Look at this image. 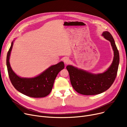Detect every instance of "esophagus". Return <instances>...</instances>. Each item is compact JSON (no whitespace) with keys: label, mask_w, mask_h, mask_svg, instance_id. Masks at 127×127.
<instances>
[{"label":"esophagus","mask_w":127,"mask_h":127,"mask_svg":"<svg viewBox=\"0 0 127 127\" xmlns=\"http://www.w3.org/2000/svg\"><path fill=\"white\" fill-rule=\"evenodd\" d=\"M63 61H64V62L65 64H68V63H69L70 60H69V59L68 58L66 57V58H65L64 59Z\"/></svg>","instance_id":"34e87169"}]
</instances>
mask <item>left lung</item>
I'll list each match as a JSON object with an SVG mask.
<instances>
[{
	"label": "left lung",
	"instance_id": "left-lung-1",
	"mask_svg": "<svg viewBox=\"0 0 127 127\" xmlns=\"http://www.w3.org/2000/svg\"><path fill=\"white\" fill-rule=\"evenodd\" d=\"M102 36L110 42L114 51L113 62L106 71L101 74H93L71 65L66 66L72 86L79 94L84 95L100 94L108 90L114 82L119 63V52L110 32H103Z\"/></svg>",
	"mask_w": 127,
	"mask_h": 127
}]
</instances>
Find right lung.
<instances>
[{
	"mask_svg": "<svg viewBox=\"0 0 127 127\" xmlns=\"http://www.w3.org/2000/svg\"><path fill=\"white\" fill-rule=\"evenodd\" d=\"M13 42L6 56V66L10 81L20 93L33 98H42L48 95L51 92L55 80L58 73L64 68L63 62L52 65L42 74L34 78H26L18 76L12 69L9 59L12 49Z\"/></svg>",
	"mask_w": 127,
	"mask_h": 127,
	"instance_id": "right-lung-1",
	"label": "right lung"
}]
</instances>
